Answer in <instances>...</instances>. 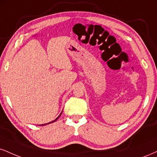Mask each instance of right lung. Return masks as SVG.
<instances>
[{
  "instance_id": "obj_1",
  "label": "right lung",
  "mask_w": 157,
  "mask_h": 157,
  "mask_svg": "<svg viewBox=\"0 0 157 157\" xmlns=\"http://www.w3.org/2000/svg\"><path fill=\"white\" fill-rule=\"evenodd\" d=\"M62 113H63V111H62V112H61V113H60V114H59V117H58L57 118H56V119H55V120H54V121H50V122H49V123H47V124H40V126H44V125H46V124H51V123H53V122H55V121H57V120L58 119H59V117H60V116H61V114H62Z\"/></svg>"
}]
</instances>
